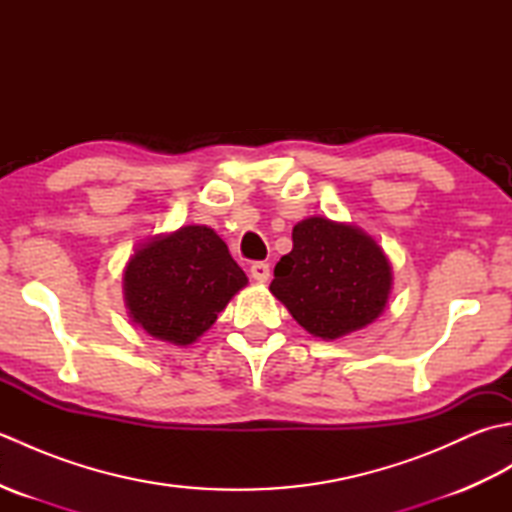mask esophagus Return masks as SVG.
Segmentation results:
<instances>
[{"label":"esophagus","instance_id":"obj_1","mask_svg":"<svg viewBox=\"0 0 512 512\" xmlns=\"http://www.w3.org/2000/svg\"><path fill=\"white\" fill-rule=\"evenodd\" d=\"M250 277L259 281V284H266V281L270 279V266L264 262H255L253 266H250Z\"/></svg>","mask_w":512,"mask_h":512}]
</instances>
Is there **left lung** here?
I'll return each instance as SVG.
<instances>
[{
  "mask_svg": "<svg viewBox=\"0 0 512 512\" xmlns=\"http://www.w3.org/2000/svg\"><path fill=\"white\" fill-rule=\"evenodd\" d=\"M391 286L389 257L372 235L312 215L292 228V250L275 266L270 292L303 330L336 341L374 323Z\"/></svg>",
  "mask_w": 512,
  "mask_h": 512,
  "instance_id": "8db88e82",
  "label": "left lung"
}]
</instances>
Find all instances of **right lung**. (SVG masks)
<instances>
[{"label":"right lung","mask_w":512,"mask_h":512,"mask_svg":"<svg viewBox=\"0 0 512 512\" xmlns=\"http://www.w3.org/2000/svg\"><path fill=\"white\" fill-rule=\"evenodd\" d=\"M246 284L224 239L204 224L149 237L123 270L129 319L154 339L180 347L198 341Z\"/></svg>","instance_id":"add662e5"}]
</instances>
